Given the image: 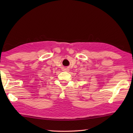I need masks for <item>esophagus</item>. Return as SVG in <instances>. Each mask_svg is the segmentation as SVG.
Listing matches in <instances>:
<instances>
[{
    "mask_svg": "<svg viewBox=\"0 0 133 133\" xmlns=\"http://www.w3.org/2000/svg\"><path fill=\"white\" fill-rule=\"evenodd\" d=\"M63 70L64 71H69V67H63Z\"/></svg>",
    "mask_w": 133,
    "mask_h": 133,
    "instance_id": "obj_1",
    "label": "esophagus"
}]
</instances>
